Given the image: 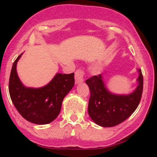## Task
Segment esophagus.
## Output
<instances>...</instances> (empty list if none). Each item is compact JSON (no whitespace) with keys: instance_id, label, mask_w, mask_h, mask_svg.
<instances>
[{"instance_id":"34e87169","label":"esophagus","mask_w":157,"mask_h":157,"mask_svg":"<svg viewBox=\"0 0 157 157\" xmlns=\"http://www.w3.org/2000/svg\"><path fill=\"white\" fill-rule=\"evenodd\" d=\"M85 73L84 71L81 68H78L75 72V80H76V83H78L83 81V76H84Z\"/></svg>"}]
</instances>
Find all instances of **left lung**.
Returning a JSON list of instances; mask_svg holds the SVG:
<instances>
[{
  "instance_id": "1",
  "label": "left lung",
  "mask_w": 157,
  "mask_h": 157,
  "mask_svg": "<svg viewBox=\"0 0 157 157\" xmlns=\"http://www.w3.org/2000/svg\"><path fill=\"white\" fill-rule=\"evenodd\" d=\"M139 85L128 95H115L105 87L101 75L86 81L90 90L88 112L96 124L112 127L127 119L138 107L143 92V75L139 70Z\"/></svg>"
}]
</instances>
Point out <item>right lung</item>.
Instances as JSON below:
<instances>
[{"instance_id":"obj_1","label":"right lung","mask_w":157,"mask_h":157,"mask_svg":"<svg viewBox=\"0 0 157 157\" xmlns=\"http://www.w3.org/2000/svg\"><path fill=\"white\" fill-rule=\"evenodd\" d=\"M13 64L9 78V94L13 104L25 120L36 124H47L59 116L63 98L74 86V73L57 74L48 85L39 89L26 88L22 84Z\"/></svg>"}]
</instances>
